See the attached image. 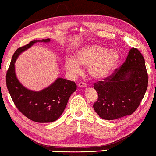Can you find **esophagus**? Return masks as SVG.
Here are the masks:
<instances>
[{
  "mask_svg": "<svg viewBox=\"0 0 156 156\" xmlns=\"http://www.w3.org/2000/svg\"><path fill=\"white\" fill-rule=\"evenodd\" d=\"M87 87V84L84 83V82H80V83L78 84V87L79 88H85V87Z\"/></svg>",
  "mask_w": 156,
  "mask_h": 156,
  "instance_id": "1",
  "label": "esophagus"
}]
</instances>
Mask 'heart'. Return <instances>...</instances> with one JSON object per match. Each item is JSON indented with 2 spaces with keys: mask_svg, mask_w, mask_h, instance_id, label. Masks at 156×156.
Here are the masks:
<instances>
[{
  "mask_svg": "<svg viewBox=\"0 0 156 156\" xmlns=\"http://www.w3.org/2000/svg\"><path fill=\"white\" fill-rule=\"evenodd\" d=\"M120 62V55L115 49L101 45H86L75 53V59L66 57L65 68L69 74L76 75L81 72L80 66L88 68V73L96 80L109 77Z\"/></svg>",
  "mask_w": 156,
  "mask_h": 156,
  "instance_id": "obj_1",
  "label": "heart"
}]
</instances>
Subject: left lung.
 I'll return each instance as SVG.
<instances>
[{"instance_id":"8db88e82","label":"left lung","mask_w":156,"mask_h":156,"mask_svg":"<svg viewBox=\"0 0 156 156\" xmlns=\"http://www.w3.org/2000/svg\"><path fill=\"white\" fill-rule=\"evenodd\" d=\"M145 59L136 48H131L125 62L111 76L94 85L98 94L93 107L101 118L115 120L136 110L147 88Z\"/></svg>"}]
</instances>
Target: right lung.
Wrapping results in <instances>:
<instances>
[{
  "mask_svg": "<svg viewBox=\"0 0 156 156\" xmlns=\"http://www.w3.org/2000/svg\"><path fill=\"white\" fill-rule=\"evenodd\" d=\"M37 42L49 43L50 39L34 40L16 49L6 72V87L16 108L25 117L35 122H51L62 115L69 97L77 87L74 82L58 78L47 88L40 91H34L19 82L15 74L16 59L21 53Z\"/></svg>",
  "mask_w": 156,
  "mask_h": 156,
  "instance_id": "obj_1",
  "label": "right lung"
}]
</instances>
